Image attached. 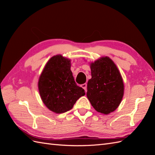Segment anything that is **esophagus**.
<instances>
[{"label":"esophagus","instance_id":"1","mask_svg":"<svg viewBox=\"0 0 155 155\" xmlns=\"http://www.w3.org/2000/svg\"><path fill=\"white\" fill-rule=\"evenodd\" d=\"M81 87L84 89V90L85 91V92H87V85L86 83L83 84V85H81Z\"/></svg>","mask_w":155,"mask_h":155}]
</instances>
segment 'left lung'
Wrapping results in <instances>:
<instances>
[{
  "instance_id": "8db88e82",
  "label": "left lung",
  "mask_w": 155,
  "mask_h": 155,
  "mask_svg": "<svg viewBox=\"0 0 155 155\" xmlns=\"http://www.w3.org/2000/svg\"><path fill=\"white\" fill-rule=\"evenodd\" d=\"M92 78L87 83V96L98 112L109 114L120 105L124 84L119 70L110 58L101 57L90 63Z\"/></svg>"
}]
</instances>
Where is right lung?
<instances>
[{"label": "right lung", "instance_id": "1", "mask_svg": "<svg viewBox=\"0 0 155 155\" xmlns=\"http://www.w3.org/2000/svg\"><path fill=\"white\" fill-rule=\"evenodd\" d=\"M70 63V59L61 55H54L46 63L39 78L42 101L50 110L57 114L72 109L79 98L85 94L74 81Z\"/></svg>", "mask_w": 155, "mask_h": 155}]
</instances>
